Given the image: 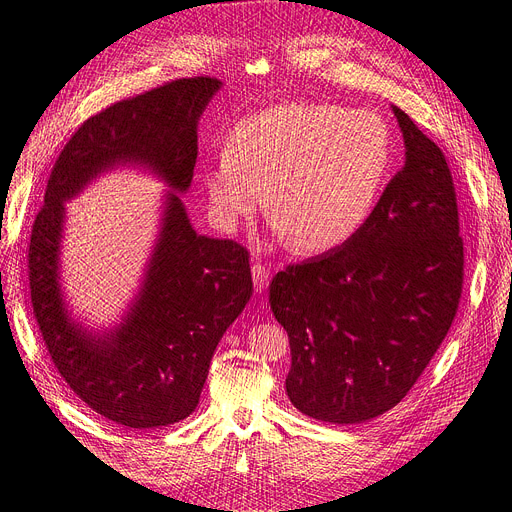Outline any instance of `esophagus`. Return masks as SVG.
<instances>
[{
  "instance_id": "34e87169",
  "label": "esophagus",
  "mask_w": 512,
  "mask_h": 512,
  "mask_svg": "<svg viewBox=\"0 0 512 512\" xmlns=\"http://www.w3.org/2000/svg\"><path fill=\"white\" fill-rule=\"evenodd\" d=\"M269 277H271V271H269L267 267H264L262 262H254V264H252V279H254V288H256V292L267 290Z\"/></svg>"
}]
</instances>
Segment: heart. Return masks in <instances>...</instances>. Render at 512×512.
<instances>
[{"label":"heart","instance_id":"b5f03b06","mask_svg":"<svg viewBox=\"0 0 512 512\" xmlns=\"http://www.w3.org/2000/svg\"><path fill=\"white\" fill-rule=\"evenodd\" d=\"M391 166L393 138L378 115L288 102L241 119L203 182L229 227L260 212L269 189L275 231L292 237L298 252L315 254L365 227Z\"/></svg>","mask_w":512,"mask_h":512}]
</instances>
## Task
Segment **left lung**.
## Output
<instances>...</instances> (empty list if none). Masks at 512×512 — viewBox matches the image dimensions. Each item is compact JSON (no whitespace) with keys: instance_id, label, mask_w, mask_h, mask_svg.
Instances as JSON below:
<instances>
[{"instance_id":"left-lung-1","label":"left lung","mask_w":512,"mask_h":512,"mask_svg":"<svg viewBox=\"0 0 512 512\" xmlns=\"http://www.w3.org/2000/svg\"><path fill=\"white\" fill-rule=\"evenodd\" d=\"M405 163L340 250L288 264L269 285L290 336L285 391L321 422L359 424L395 407L458 313L464 241L443 151L393 107Z\"/></svg>"}]
</instances>
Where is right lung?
<instances>
[{
  "label": "right lung",
  "instance_id": "1",
  "mask_svg": "<svg viewBox=\"0 0 512 512\" xmlns=\"http://www.w3.org/2000/svg\"><path fill=\"white\" fill-rule=\"evenodd\" d=\"M220 81H166L88 117L60 151L29 241L33 315L50 359L90 410L128 428H159L195 412L210 361L252 296L250 252L197 235L176 193L168 197L145 288L119 330L92 338L69 323L58 290L63 203L115 163L138 161L187 191L197 161V119Z\"/></svg>",
  "mask_w": 512,
  "mask_h": 512
}]
</instances>
